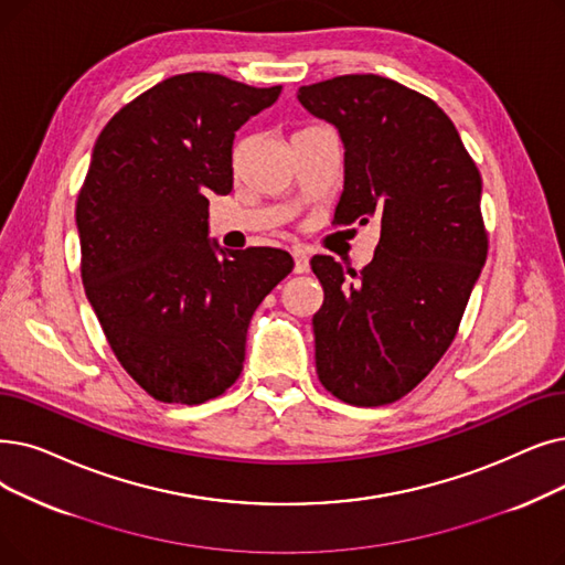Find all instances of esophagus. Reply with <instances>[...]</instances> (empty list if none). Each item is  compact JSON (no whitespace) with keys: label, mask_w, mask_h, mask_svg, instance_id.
<instances>
[{"label":"esophagus","mask_w":565,"mask_h":565,"mask_svg":"<svg viewBox=\"0 0 565 565\" xmlns=\"http://www.w3.org/2000/svg\"><path fill=\"white\" fill-rule=\"evenodd\" d=\"M292 260H296V273L298 275H302V273H307L309 269V256H307V252L305 249H292Z\"/></svg>","instance_id":"34e87169"}]
</instances>
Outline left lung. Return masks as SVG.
I'll return each instance as SVG.
<instances>
[{"instance_id": "8db88e82", "label": "left lung", "mask_w": 565, "mask_h": 565, "mask_svg": "<svg viewBox=\"0 0 565 565\" xmlns=\"http://www.w3.org/2000/svg\"><path fill=\"white\" fill-rule=\"evenodd\" d=\"M347 145L334 226L376 224L360 273L313 256L323 305L311 318L316 374L337 399H402L446 355L487 258L480 170L429 96L374 73L298 92Z\"/></svg>"}]
</instances>
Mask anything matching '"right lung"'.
<instances>
[{"label": "right lung", "instance_id": "1", "mask_svg": "<svg viewBox=\"0 0 565 565\" xmlns=\"http://www.w3.org/2000/svg\"><path fill=\"white\" fill-rule=\"evenodd\" d=\"M281 87L180 73L119 108L76 203L81 277L125 372L163 404H203L237 381L256 307L292 269L284 249L216 256L210 191L233 189V140Z\"/></svg>", "mask_w": 565, "mask_h": 565}]
</instances>
